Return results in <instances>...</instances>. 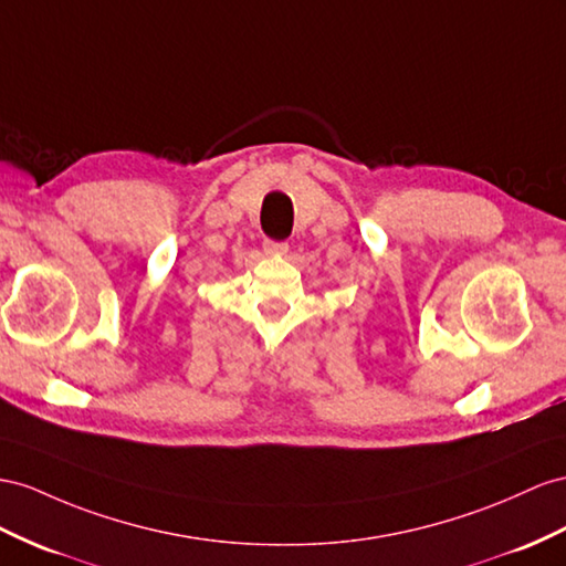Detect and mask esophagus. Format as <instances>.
<instances>
[{
    "mask_svg": "<svg viewBox=\"0 0 566 566\" xmlns=\"http://www.w3.org/2000/svg\"><path fill=\"white\" fill-rule=\"evenodd\" d=\"M265 253L272 255V258H284L289 253V245L286 243H280V241H265Z\"/></svg>",
    "mask_w": 566,
    "mask_h": 566,
    "instance_id": "1",
    "label": "esophagus"
}]
</instances>
